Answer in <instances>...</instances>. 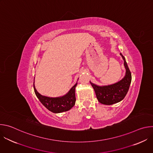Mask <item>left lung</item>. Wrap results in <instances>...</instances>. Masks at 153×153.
Segmentation results:
<instances>
[{"mask_svg":"<svg viewBox=\"0 0 153 153\" xmlns=\"http://www.w3.org/2000/svg\"><path fill=\"white\" fill-rule=\"evenodd\" d=\"M120 55L124 60L126 68V74L123 79L113 85L104 86H99L90 82L94 90L97 100L102 104L112 105L117 103L124 99L128 91L131 82V73L124 56L121 53Z\"/></svg>","mask_w":153,"mask_h":153,"instance_id":"1","label":"left lung"}]
</instances>
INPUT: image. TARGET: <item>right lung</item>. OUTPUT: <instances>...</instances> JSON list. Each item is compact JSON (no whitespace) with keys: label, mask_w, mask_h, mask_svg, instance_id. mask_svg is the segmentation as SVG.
Instances as JSON below:
<instances>
[{"label":"right lung","mask_w":153,"mask_h":153,"mask_svg":"<svg viewBox=\"0 0 153 153\" xmlns=\"http://www.w3.org/2000/svg\"><path fill=\"white\" fill-rule=\"evenodd\" d=\"M77 83L74 85L70 91L61 97H48L43 96L40 94L35 88L34 84L33 85L34 93L39 99L40 102L44 105L48 110L54 113H59L64 111H68L75 105L76 96H75V88Z\"/></svg>","instance_id":"obj_1"}]
</instances>
